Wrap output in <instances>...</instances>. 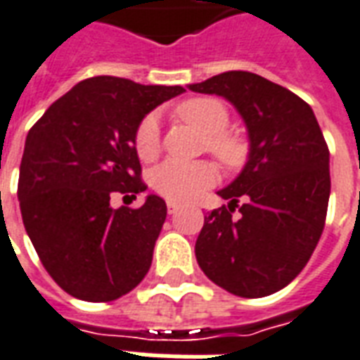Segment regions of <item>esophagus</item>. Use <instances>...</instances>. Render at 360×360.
I'll return each instance as SVG.
<instances>
[{
  "mask_svg": "<svg viewBox=\"0 0 360 360\" xmlns=\"http://www.w3.org/2000/svg\"><path fill=\"white\" fill-rule=\"evenodd\" d=\"M167 210H169V214H174V212L178 210V202L167 201Z\"/></svg>",
  "mask_w": 360,
  "mask_h": 360,
  "instance_id": "1",
  "label": "esophagus"
}]
</instances>
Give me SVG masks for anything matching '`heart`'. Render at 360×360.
<instances>
[{"instance_id":"heart-1","label":"heart","mask_w":360,"mask_h":360,"mask_svg":"<svg viewBox=\"0 0 360 360\" xmlns=\"http://www.w3.org/2000/svg\"><path fill=\"white\" fill-rule=\"evenodd\" d=\"M174 115L188 125L205 132V150H209L226 169L235 170L245 165L248 158L247 142L228 131L229 110L212 96H195L180 102ZM134 150L140 161L150 163L159 155L161 139L159 125L153 115L140 121L134 132ZM218 182V169L210 161L178 163L167 161L151 172V188L170 201H191L202 191Z\"/></svg>"}]
</instances>
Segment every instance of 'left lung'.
<instances>
[{
  "label": "left lung",
  "instance_id": "1",
  "mask_svg": "<svg viewBox=\"0 0 360 360\" xmlns=\"http://www.w3.org/2000/svg\"><path fill=\"white\" fill-rule=\"evenodd\" d=\"M190 89L228 98L250 139L243 172L218 191L229 205L205 216L199 267L235 296H269L304 269L321 239L330 197L328 146L309 104L262 75L233 70Z\"/></svg>",
  "mask_w": 360,
  "mask_h": 360
}]
</instances>
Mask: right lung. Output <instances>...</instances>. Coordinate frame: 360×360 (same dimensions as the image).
Listing matches in <instances>:
<instances>
[{
	"mask_svg": "<svg viewBox=\"0 0 360 360\" xmlns=\"http://www.w3.org/2000/svg\"><path fill=\"white\" fill-rule=\"evenodd\" d=\"M184 91L96 75L53 102L30 129L16 191L24 228L70 296L112 302L146 277L167 205L150 195L139 209H112L110 199L148 188L134 132L146 113Z\"/></svg>",
	"mask_w": 360,
	"mask_h": 360,
	"instance_id": "obj_1",
	"label": "right lung"
}]
</instances>
